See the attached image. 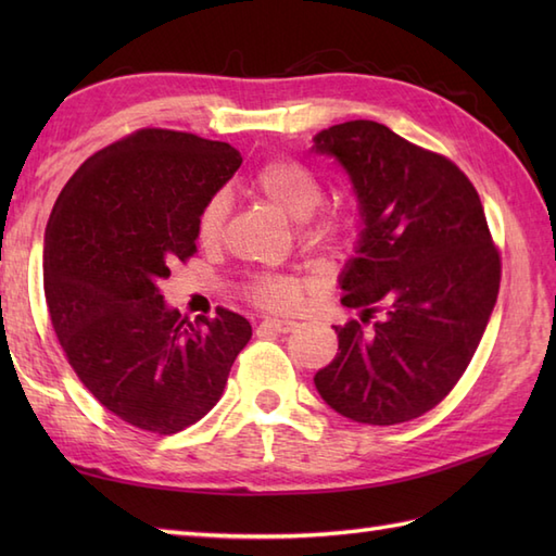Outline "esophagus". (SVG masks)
<instances>
[{
    "label": "esophagus",
    "mask_w": 556,
    "mask_h": 556,
    "mask_svg": "<svg viewBox=\"0 0 556 556\" xmlns=\"http://www.w3.org/2000/svg\"><path fill=\"white\" fill-rule=\"evenodd\" d=\"M260 329H263V332L287 334V332H293V329H296V323H293V320H277V317H269V320L260 323Z\"/></svg>",
    "instance_id": "esophagus-1"
}]
</instances>
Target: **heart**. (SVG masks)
<instances>
[{"instance_id": "heart-1", "label": "heart", "mask_w": 556, "mask_h": 556, "mask_svg": "<svg viewBox=\"0 0 556 556\" xmlns=\"http://www.w3.org/2000/svg\"><path fill=\"white\" fill-rule=\"evenodd\" d=\"M253 191L267 198L285 215L301 222V239L313 248H334L351 233V222L339 210L315 212L323 203V184L317 174L299 160H269L251 176ZM229 200L222 191L212 193L198 210L195 233L203 243H217L227 224ZM303 279L291 275L260 271L245 279L243 296L257 308L291 311L303 301Z\"/></svg>"}]
</instances>
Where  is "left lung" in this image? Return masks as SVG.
<instances>
[{
    "instance_id": "left-lung-1",
    "label": "left lung",
    "mask_w": 556,
    "mask_h": 556,
    "mask_svg": "<svg viewBox=\"0 0 556 556\" xmlns=\"http://www.w3.org/2000/svg\"><path fill=\"white\" fill-rule=\"evenodd\" d=\"M356 188L365 229L341 277L346 308L337 358L315 375L341 416L396 425L442 404L480 344L497 303L502 257L480 195L456 164L377 122L315 136Z\"/></svg>"
}]
</instances>
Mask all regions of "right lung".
<instances>
[{"instance_id": "right-lung-1", "label": "right lung", "mask_w": 556, "mask_h": 556, "mask_svg": "<svg viewBox=\"0 0 556 556\" xmlns=\"http://www.w3.org/2000/svg\"><path fill=\"white\" fill-rule=\"evenodd\" d=\"M241 162L222 140L138 128L80 164L47 222L54 334L88 392L134 428L174 434L198 422L253 334L227 308L188 323L160 293L198 253V210Z\"/></svg>"}]
</instances>
